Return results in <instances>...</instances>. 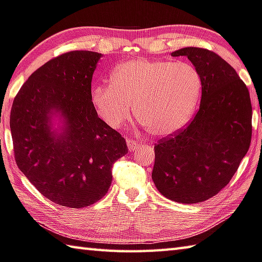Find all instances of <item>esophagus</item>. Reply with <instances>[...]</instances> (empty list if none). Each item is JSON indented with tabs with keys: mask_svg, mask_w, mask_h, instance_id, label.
I'll use <instances>...</instances> for the list:
<instances>
[{
	"mask_svg": "<svg viewBox=\"0 0 262 262\" xmlns=\"http://www.w3.org/2000/svg\"><path fill=\"white\" fill-rule=\"evenodd\" d=\"M127 145H128V149H129L130 151H134L137 146L140 145V142H136L134 140H127Z\"/></svg>",
	"mask_w": 262,
	"mask_h": 262,
	"instance_id": "1",
	"label": "esophagus"
}]
</instances>
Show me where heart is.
Masks as SVG:
<instances>
[{"instance_id":"heart-1","label":"heart","mask_w":262,"mask_h":262,"mask_svg":"<svg viewBox=\"0 0 262 262\" xmlns=\"http://www.w3.org/2000/svg\"><path fill=\"white\" fill-rule=\"evenodd\" d=\"M203 88L199 71L184 61L132 59L116 66L110 85H96L92 102L104 122L119 128L134 113L151 134L181 129L196 110Z\"/></svg>"}]
</instances>
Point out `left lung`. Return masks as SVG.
Wrapping results in <instances>:
<instances>
[{
    "label": "left lung",
    "mask_w": 262,
    "mask_h": 262,
    "mask_svg": "<svg viewBox=\"0 0 262 262\" xmlns=\"http://www.w3.org/2000/svg\"><path fill=\"white\" fill-rule=\"evenodd\" d=\"M202 75L199 110L189 125L155 144L152 180L170 201L196 204L230 182L249 151L252 104L246 84L231 65L211 50L182 48Z\"/></svg>",
    "instance_id": "left-lung-1"
}]
</instances>
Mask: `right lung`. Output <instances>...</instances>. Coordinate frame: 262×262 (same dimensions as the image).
Returning <instances> with one entry per match:
<instances>
[{"mask_svg": "<svg viewBox=\"0 0 262 262\" xmlns=\"http://www.w3.org/2000/svg\"><path fill=\"white\" fill-rule=\"evenodd\" d=\"M101 54L74 50L37 69L13 99L10 129L19 169L41 194L81 208L98 202L112 182V166L128 152L119 132L98 118L92 79ZM60 111L67 129L54 137L50 115Z\"/></svg>", "mask_w": 262, "mask_h": 262, "instance_id": "1", "label": "right lung"}]
</instances>
